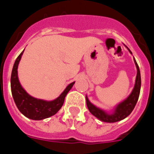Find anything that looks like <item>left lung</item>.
<instances>
[{"mask_svg":"<svg viewBox=\"0 0 154 154\" xmlns=\"http://www.w3.org/2000/svg\"><path fill=\"white\" fill-rule=\"evenodd\" d=\"M128 50L130 51L129 48ZM135 62L136 66L137 69V79H136V83L134 89H133V92L130 94V96L127 99L123 101V103L118 105L117 107L116 108L115 112L112 115H108L106 114L104 111L99 109V108L96 107L95 106L92 104L89 101L88 98L86 97V104L87 107L89 109V112L96 118H98L100 120L103 121V122H107V123H115V122H118L122 119H125L128 116L130 115L133 110L134 107H135L136 104L137 103V100L139 99V96H140V86H141V79H140V69L137 65V62L134 59Z\"/></svg>","mask_w":154,"mask_h":154,"instance_id":"8db88e82","label":"left lung"}]
</instances>
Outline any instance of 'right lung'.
I'll return each instance as SVG.
<instances>
[{"label":"right lung","mask_w":154,"mask_h":154,"mask_svg":"<svg viewBox=\"0 0 154 154\" xmlns=\"http://www.w3.org/2000/svg\"><path fill=\"white\" fill-rule=\"evenodd\" d=\"M23 52L24 51L18 55L15 60L11 77V88L14 103L19 111L29 119L41 120L50 117L55 115L62 106L65 96L72 89L75 82L69 84L60 96L53 101L47 102L31 97L21 87L17 78V66Z\"/></svg>","instance_id":"1"}]
</instances>
